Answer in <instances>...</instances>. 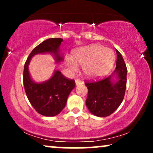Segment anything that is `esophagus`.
<instances>
[{
	"mask_svg": "<svg viewBox=\"0 0 153 153\" xmlns=\"http://www.w3.org/2000/svg\"><path fill=\"white\" fill-rule=\"evenodd\" d=\"M75 83H76V85L83 84V81H81L79 79H75Z\"/></svg>",
	"mask_w": 153,
	"mask_h": 153,
	"instance_id": "1",
	"label": "esophagus"
}]
</instances>
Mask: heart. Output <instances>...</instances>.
Here are the masks:
<instances>
[{
    "label": "heart",
    "instance_id": "1",
    "mask_svg": "<svg viewBox=\"0 0 153 153\" xmlns=\"http://www.w3.org/2000/svg\"><path fill=\"white\" fill-rule=\"evenodd\" d=\"M116 56L109 48L93 45L75 50L73 58H65V62L72 72L78 70V64L82 66L84 75L89 79H97L107 74L111 70Z\"/></svg>",
    "mask_w": 153,
    "mask_h": 153
}]
</instances>
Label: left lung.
<instances>
[{
    "instance_id": "left-lung-1",
    "label": "left lung",
    "mask_w": 153,
    "mask_h": 153,
    "mask_svg": "<svg viewBox=\"0 0 153 153\" xmlns=\"http://www.w3.org/2000/svg\"><path fill=\"white\" fill-rule=\"evenodd\" d=\"M116 68L107 78L96 82L85 83L88 88L86 106L92 114L106 117L122 103L127 84V67L122 55L116 49Z\"/></svg>"
}]
</instances>
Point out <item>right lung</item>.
I'll list each match as a JSON object with an SVG mask.
<instances>
[{
    "instance_id": "right-lung-1",
    "label": "right lung",
    "mask_w": 153,
    "mask_h": 153,
    "mask_svg": "<svg viewBox=\"0 0 153 153\" xmlns=\"http://www.w3.org/2000/svg\"><path fill=\"white\" fill-rule=\"evenodd\" d=\"M61 38H49L43 41L31 51L24 70V85L27 97L33 108L42 116H57L66 105L71 91L74 88V80L66 79L59 70H54L51 78L42 82H36L31 77L28 66L33 56L37 54H51L55 62L63 61L60 45Z\"/></svg>"
}]
</instances>
